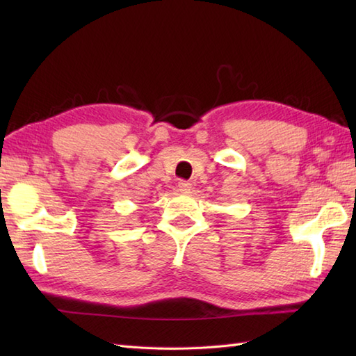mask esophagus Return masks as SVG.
<instances>
[{
	"instance_id": "34e87169",
	"label": "esophagus",
	"mask_w": 356,
	"mask_h": 356,
	"mask_svg": "<svg viewBox=\"0 0 356 356\" xmlns=\"http://www.w3.org/2000/svg\"><path fill=\"white\" fill-rule=\"evenodd\" d=\"M177 188H179L180 193L186 194V193H190V190H191V184L186 182V180H180V182L177 184Z\"/></svg>"
}]
</instances>
